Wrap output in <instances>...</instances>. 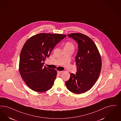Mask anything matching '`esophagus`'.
I'll list each match as a JSON object with an SVG mask.
<instances>
[{
    "label": "esophagus",
    "instance_id": "obj_1",
    "mask_svg": "<svg viewBox=\"0 0 121 121\" xmlns=\"http://www.w3.org/2000/svg\"><path fill=\"white\" fill-rule=\"evenodd\" d=\"M62 73V71H57V73H58V75Z\"/></svg>",
    "mask_w": 121,
    "mask_h": 121
}]
</instances>
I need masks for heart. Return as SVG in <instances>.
Listing matches in <instances>:
<instances>
[{
	"instance_id": "b5f03b06",
	"label": "heart",
	"mask_w": 121,
	"mask_h": 121,
	"mask_svg": "<svg viewBox=\"0 0 121 121\" xmlns=\"http://www.w3.org/2000/svg\"><path fill=\"white\" fill-rule=\"evenodd\" d=\"M65 48L74 49V45L72 42L68 41V42H66L65 43V46H64V48Z\"/></svg>"
}]
</instances>
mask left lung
I'll list each match as a JSON object with an SVG mask.
<instances>
[{
  "mask_svg": "<svg viewBox=\"0 0 121 121\" xmlns=\"http://www.w3.org/2000/svg\"><path fill=\"white\" fill-rule=\"evenodd\" d=\"M68 36L78 44L75 59L78 69L76 74L71 73L65 84L69 91L80 94L90 90L97 81L101 70V58L95 44L87 35L74 33Z\"/></svg>",
  "mask_w": 121,
  "mask_h": 121,
  "instance_id": "1",
  "label": "left lung"
}]
</instances>
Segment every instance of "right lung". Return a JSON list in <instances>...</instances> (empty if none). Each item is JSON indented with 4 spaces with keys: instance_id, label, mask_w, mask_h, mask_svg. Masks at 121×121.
<instances>
[{
    "instance_id": "1",
    "label": "right lung",
    "mask_w": 121,
    "mask_h": 121,
    "mask_svg": "<svg viewBox=\"0 0 121 121\" xmlns=\"http://www.w3.org/2000/svg\"><path fill=\"white\" fill-rule=\"evenodd\" d=\"M65 35L42 33L30 38L25 43L20 56L19 70L27 86L36 92H43L53 86L57 71L43 66L55 45Z\"/></svg>"
}]
</instances>
